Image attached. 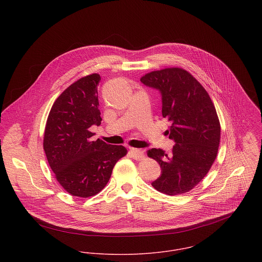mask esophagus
I'll return each instance as SVG.
<instances>
[{"label":"esophagus","instance_id":"esophagus-1","mask_svg":"<svg viewBox=\"0 0 262 262\" xmlns=\"http://www.w3.org/2000/svg\"><path fill=\"white\" fill-rule=\"evenodd\" d=\"M129 154L131 157H133L136 160L142 159L144 157V152L142 150L137 149V148H130Z\"/></svg>","mask_w":262,"mask_h":262}]
</instances>
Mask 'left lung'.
I'll list each match as a JSON object with an SVG mask.
<instances>
[{
	"label": "left lung",
	"mask_w": 262,
	"mask_h": 262,
	"mask_svg": "<svg viewBox=\"0 0 262 262\" xmlns=\"http://www.w3.org/2000/svg\"><path fill=\"white\" fill-rule=\"evenodd\" d=\"M141 82L161 95L162 116L171 122L172 152L152 148L148 156L161 168L152 187L167 195L187 192L208 173L218 153L221 128L215 106L203 85L187 71L151 72Z\"/></svg>",
	"instance_id": "left-lung-1"
}]
</instances>
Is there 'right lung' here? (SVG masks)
I'll use <instances>...</instances> for the list:
<instances>
[{
	"label": "right lung",
	"mask_w": 262,
	"mask_h": 262,
	"mask_svg": "<svg viewBox=\"0 0 262 262\" xmlns=\"http://www.w3.org/2000/svg\"><path fill=\"white\" fill-rule=\"evenodd\" d=\"M100 80V75L93 74L71 84L54 102L46 122L43 148L48 163L60 186L75 196L100 192L127 153L124 146L91 139L90 128L102 121Z\"/></svg>",
	"instance_id": "add662e5"
}]
</instances>
